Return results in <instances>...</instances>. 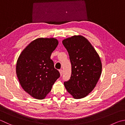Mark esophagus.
<instances>
[{"label": "esophagus", "mask_w": 125, "mask_h": 125, "mask_svg": "<svg viewBox=\"0 0 125 125\" xmlns=\"http://www.w3.org/2000/svg\"><path fill=\"white\" fill-rule=\"evenodd\" d=\"M59 72H60V75H61V76L62 75V74H63V70H62V69H61V70H59Z\"/></svg>", "instance_id": "obj_1"}]
</instances>
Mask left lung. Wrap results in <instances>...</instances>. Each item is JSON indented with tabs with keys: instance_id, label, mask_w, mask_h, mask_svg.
Segmentation results:
<instances>
[{
	"instance_id": "8db88e82",
	"label": "left lung",
	"mask_w": 125,
	"mask_h": 125,
	"mask_svg": "<svg viewBox=\"0 0 125 125\" xmlns=\"http://www.w3.org/2000/svg\"><path fill=\"white\" fill-rule=\"evenodd\" d=\"M62 43L72 64L70 79L64 85L74 98H84L92 91L100 78L102 69L100 57L89 41L82 35L66 38Z\"/></svg>"
}]
</instances>
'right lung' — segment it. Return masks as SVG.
<instances>
[{"label": "right lung", "mask_w": 125, "mask_h": 125, "mask_svg": "<svg viewBox=\"0 0 125 125\" xmlns=\"http://www.w3.org/2000/svg\"><path fill=\"white\" fill-rule=\"evenodd\" d=\"M58 44L56 38H38L27 45L18 58L16 72L20 85L35 99H44L60 76L50 58Z\"/></svg>", "instance_id": "obj_1"}]
</instances>
